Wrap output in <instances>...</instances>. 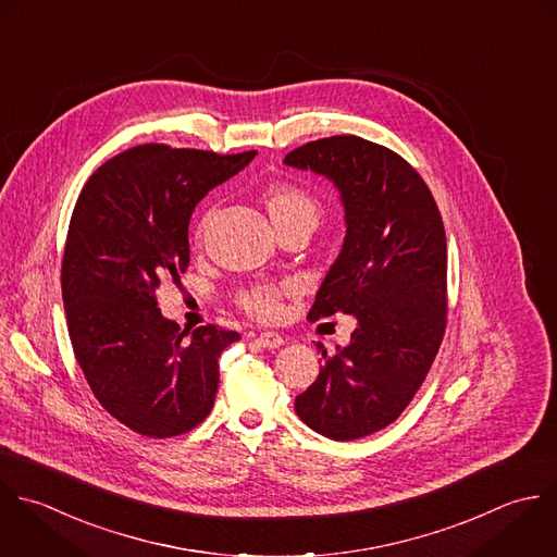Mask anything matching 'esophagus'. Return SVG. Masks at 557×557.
Instances as JSON below:
<instances>
[{
	"instance_id": "34e87169",
	"label": "esophagus",
	"mask_w": 557,
	"mask_h": 557,
	"mask_svg": "<svg viewBox=\"0 0 557 557\" xmlns=\"http://www.w3.org/2000/svg\"><path fill=\"white\" fill-rule=\"evenodd\" d=\"M256 341H258V345L264 347V349H277V347L284 345V338H282L280 334H275V332H264V334H260Z\"/></svg>"
}]
</instances>
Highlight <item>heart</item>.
<instances>
[{
	"label": "heart",
	"mask_w": 557,
	"mask_h": 557,
	"mask_svg": "<svg viewBox=\"0 0 557 557\" xmlns=\"http://www.w3.org/2000/svg\"><path fill=\"white\" fill-rule=\"evenodd\" d=\"M267 208L275 225H286L293 221H308L312 225L321 219V203L314 195L297 184H275L267 190ZM210 214L201 221L199 234H203ZM295 293L293 284H260L243 295V306L258 319H275L282 312V301L286 295Z\"/></svg>",
	"instance_id": "obj_1"
}]
</instances>
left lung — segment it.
Here are the masks:
<instances>
[{
    "instance_id": "8db88e82",
    "label": "left lung",
    "mask_w": 557,
    "mask_h": 557,
    "mask_svg": "<svg viewBox=\"0 0 557 557\" xmlns=\"http://www.w3.org/2000/svg\"><path fill=\"white\" fill-rule=\"evenodd\" d=\"M284 164L334 182L345 243L310 319L351 314L347 347L323 349L317 382L295 399L299 419L332 441L384 430L408 408L447 327V238L423 177L399 153L343 134L306 143Z\"/></svg>"
}]
</instances>
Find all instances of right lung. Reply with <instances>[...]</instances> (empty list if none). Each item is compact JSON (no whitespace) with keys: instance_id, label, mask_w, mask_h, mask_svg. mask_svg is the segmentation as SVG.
Wrapping results in <instances>:
<instances>
[{"instance_id":"1","label":"right lung","mask_w":557,"mask_h":557,"mask_svg":"<svg viewBox=\"0 0 557 557\" xmlns=\"http://www.w3.org/2000/svg\"><path fill=\"white\" fill-rule=\"evenodd\" d=\"M253 156L138 145L103 162L77 197L60 275L69 338L95 399L140 436L186 434L212 410L221 351L240 336L180 330L156 290L188 267L195 206Z\"/></svg>"}]
</instances>
